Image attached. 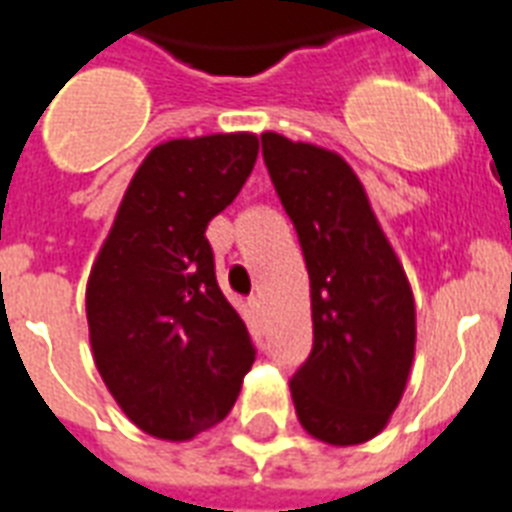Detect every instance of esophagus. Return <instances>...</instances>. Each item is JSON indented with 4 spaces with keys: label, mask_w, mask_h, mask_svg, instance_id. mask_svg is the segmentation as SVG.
Here are the masks:
<instances>
[{
    "label": "esophagus",
    "mask_w": 512,
    "mask_h": 512,
    "mask_svg": "<svg viewBox=\"0 0 512 512\" xmlns=\"http://www.w3.org/2000/svg\"><path fill=\"white\" fill-rule=\"evenodd\" d=\"M248 307H251L253 315L259 318L261 312H264V301H261V296H251V299H248Z\"/></svg>",
    "instance_id": "1"
}]
</instances>
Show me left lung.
I'll return each instance as SVG.
<instances>
[{
  "mask_svg": "<svg viewBox=\"0 0 512 512\" xmlns=\"http://www.w3.org/2000/svg\"><path fill=\"white\" fill-rule=\"evenodd\" d=\"M261 154L310 272L312 352L291 379L296 417L328 446H358L382 433L406 390L411 283L342 154L272 130Z\"/></svg>",
  "mask_w": 512,
  "mask_h": 512,
  "instance_id": "1",
  "label": "left lung"
}]
</instances>
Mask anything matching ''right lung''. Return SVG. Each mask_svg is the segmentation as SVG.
<instances>
[{"instance_id":"right-lung-1","label":"right lung","mask_w":512,"mask_h":512,"mask_svg":"<svg viewBox=\"0 0 512 512\" xmlns=\"http://www.w3.org/2000/svg\"><path fill=\"white\" fill-rule=\"evenodd\" d=\"M256 157V133L154 146L87 277L95 368L125 417L160 441H192L219 425L256 358L243 318L216 283L205 237Z\"/></svg>"}]
</instances>
